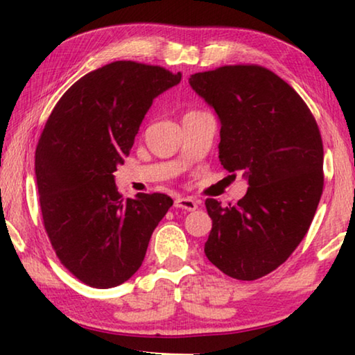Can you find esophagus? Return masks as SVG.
<instances>
[{
	"mask_svg": "<svg viewBox=\"0 0 355 355\" xmlns=\"http://www.w3.org/2000/svg\"><path fill=\"white\" fill-rule=\"evenodd\" d=\"M173 207L180 209H186V211H194V209H197V207H199V203H197V200L194 199H189V197H178V199H175V202H173Z\"/></svg>",
	"mask_w": 355,
	"mask_h": 355,
	"instance_id": "1",
	"label": "esophagus"
}]
</instances>
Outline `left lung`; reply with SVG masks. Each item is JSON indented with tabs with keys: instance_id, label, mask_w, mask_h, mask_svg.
I'll use <instances>...</instances> for the list:
<instances>
[{
	"instance_id": "1",
	"label": "left lung",
	"mask_w": 355,
	"mask_h": 355,
	"mask_svg": "<svg viewBox=\"0 0 355 355\" xmlns=\"http://www.w3.org/2000/svg\"><path fill=\"white\" fill-rule=\"evenodd\" d=\"M189 84L219 119L220 164L243 171L249 184L236 205L205 202V255L233 279H260L286 261L313 220L324 184L320 130L299 94L264 67L225 65Z\"/></svg>"
}]
</instances>
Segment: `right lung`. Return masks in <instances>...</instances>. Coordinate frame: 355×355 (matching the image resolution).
Wrapping results in <instances>:
<instances>
[{
	"instance_id": "1",
	"label": "right lung",
	"mask_w": 355,
	"mask_h": 355,
	"mask_svg": "<svg viewBox=\"0 0 355 355\" xmlns=\"http://www.w3.org/2000/svg\"><path fill=\"white\" fill-rule=\"evenodd\" d=\"M180 81L158 65L111 62L78 80L46 120L35 148L42 216L59 260L83 284L127 282L172 207L158 192L123 199L112 173L153 100Z\"/></svg>"
}]
</instances>
